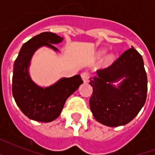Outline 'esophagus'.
<instances>
[{"mask_svg":"<svg viewBox=\"0 0 155 155\" xmlns=\"http://www.w3.org/2000/svg\"><path fill=\"white\" fill-rule=\"evenodd\" d=\"M81 77H82L83 81L84 83H87L88 81V79H89V74L87 71H84L81 74Z\"/></svg>","mask_w":155,"mask_h":155,"instance_id":"34e87169","label":"esophagus"}]
</instances>
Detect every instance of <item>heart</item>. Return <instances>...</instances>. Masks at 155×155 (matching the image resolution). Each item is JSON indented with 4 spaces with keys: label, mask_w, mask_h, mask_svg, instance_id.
<instances>
[{
    "label": "heart",
    "mask_w": 155,
    "mask_h": 155,
    "mask_svg": "<svg viewBox=\"0 0 155 155\" xmlns=\"http://www.w3.org/2000/svg\"><path fill=\"white\" fill-rule=\"evenodd\" d=\"M113 58H114V55H113V54H108V55L106 57V62L108 63H112L113 61Z\"/></svg>",
    "instance_id": "heart-1"
}]
</instances>
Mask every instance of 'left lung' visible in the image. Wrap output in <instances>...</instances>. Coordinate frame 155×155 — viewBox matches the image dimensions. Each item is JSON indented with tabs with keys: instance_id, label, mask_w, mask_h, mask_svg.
Instances as JSON below:
<instances>
[{
	"instance_id": "8db88e82",
	"label": "left lung",
	"mask_w": 155,
	"mask_h": 155,
	"mask_svg": "<svg viewBox=\"0 0 155 155\" xmlns=\"http://www.w3.org/2000/svg\"><path fill=\"white\" fill-rule=\"evenodd\" d=\"M97 74L89 83L93 89L90 109L95 119L110 127L130 122L147 100V75L142 55L132 47ZM119 80L117 87L112 84Z\"/></svg>"
}]
</instances>
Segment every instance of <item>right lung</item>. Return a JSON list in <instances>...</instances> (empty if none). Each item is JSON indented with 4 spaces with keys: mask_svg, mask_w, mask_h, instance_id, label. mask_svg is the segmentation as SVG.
<instances>
[{
    "mask_svg": "<svg viewBox=\"0 0 155 155\" xmlns=\"http://www.w3.org/2000/svg\"><path fill=\"white\" fill-rule=\"evenodd\" d=\"M63 40V38L54 33H41L23 44L14 62L13 98L21 111L31 120L40 122L55 120L60 115L67 99L83 84L80 75L62 78L47 87H40L30 78L29 67L35 52L42 47L58 51L53 44H58Z\"/></svg>",
    "mask_w": 155,
    "mask_h": 155,
    "instance_id": "obj_1",
    "label": "right lung"
}]
</instances>
